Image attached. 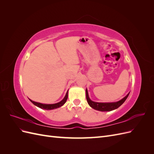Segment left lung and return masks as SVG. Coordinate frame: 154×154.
Returning a JSON list of instances; mask_svg holds the SVG:
<instances>
[{
    "label": "left lung",
    "mask_w": 154,
    "mask_h": 154,
    "mask_svg": "<svg viewBox=\"0 0 154 154\" xmlns=\"http://www.w3.org/2000/svg\"><path fill=\"white\" fill-rule=\"evenodd\" d=\"M129 94L130 92L125 97H124L122 100H121L117 102H112V103H98V102L93 101L89 98L87 89H86V98L88 104L90 106H91L92 109L102 112L111 111L118 109V107L122 105L125 101V100H127Z\"/></svg>",
    "instance_id": "8db88e82"
}]
</instances>
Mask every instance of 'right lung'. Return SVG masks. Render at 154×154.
<instances>
[{"instance_id":"right-lung-1","label":"right lung","mask_w":154,"mask_h":154,"mask_svg":"<svg viewBox=\"0 0 154 154\" xmlns=\"http://www.w3.org/2000/svg\"><path fill=\"white\" fill-rule=\"evenodd\" d=\"M68 97V91L67 92L66 96L64 97V98L61 101L58 102L57 103H54V104H43V103H38V102L36 101H32L31 100L29 99V100L33 103L35 105H36V106L39 107L40 109H45V110H52V109H57L58 107L62 106L63 105L65 104L66 103Z\"/></svg>"}]
</instances>
